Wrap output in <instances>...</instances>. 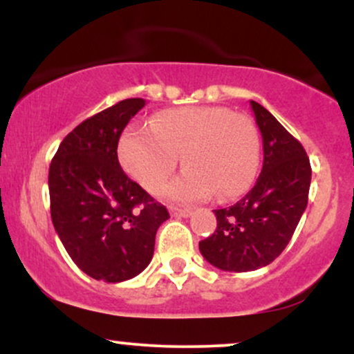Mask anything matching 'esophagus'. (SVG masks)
I'll return each instance as SVG.
<instances>
[{
    "label": "esophagus",
    "instance_id": "34e87169",
    "mask_svg": "<svg viewBox=\"0 0 354 354\" xmlns=\"http://www.w3.org/2000/svg\"><path fill=\"white\" fill-rule=\"evenodd\" d=\"M169 213L173 214V216H180V218H188L193 214V211L189 208H169Z\"/></svg>",
    "mask_w": 354,
    "mask_h": 354
}]
</instances>
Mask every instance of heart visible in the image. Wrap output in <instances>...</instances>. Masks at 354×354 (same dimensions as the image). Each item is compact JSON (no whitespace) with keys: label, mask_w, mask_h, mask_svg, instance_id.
I'll list each match as a JSON object with an SVG mask.
<instances>
[{"label":"heart","mask_w":354,"mask_h":354,"mask_svg":"<svg viewBox=\"0 0 354 354\" xmlns=\"http://www.w3.org/2000/svg\"><path fill=\"white\" fill-rule=\"evenodd\" d=\"M118 156L124 171L148 191L165 185L181 156L186 169L163 189L169 201H201L214 191L231 200L254 180L259 140L246 116L226 108H176L156 115L149 126H129Z\"/></svg>","instance_id":"1"}]
</instances>
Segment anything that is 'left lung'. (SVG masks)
<instances>
[{"label":"left lung","mask_w":354,"mask_h":354,"mask_svg":"<svg viewBox=\"0 0 354 354\" xmlns=\"http://www.w3.org/2000/svg\"><path fill=\"white\" fill-rule=\"evenodd\" d=\"M263 138V169L236 205L214 209L216 231L200 241L203 258L223 271H254L283 253L308 205L311 165L276 118L250 101Z\"/></svg>","instance_id":"1"}]
</instances>
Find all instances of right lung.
Wrapping results in <instances>:
<instances>
[{
	"instance_id": "obj_1",
	"label": "right lung",
	"mask_w": 354,
	"mask_h": 354,
	"mask_svg": "<svg viewBox=\"0 0 354 354\" xmlns=\"http://www.w3.org/2000/svg\"><path fill=\"white\" fill-rule=\"evenodd\" d=\"M146 104L129 98L88 118L61 141L50 166L51 219L64 250L93 279L121 283L149 265L169 218L118 161V141Z\"/></svg>"
}]
</instances>
